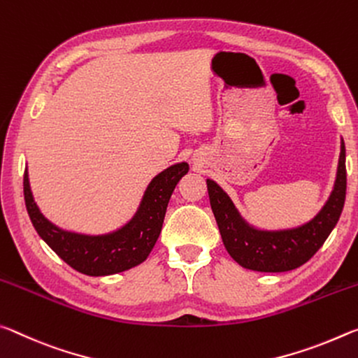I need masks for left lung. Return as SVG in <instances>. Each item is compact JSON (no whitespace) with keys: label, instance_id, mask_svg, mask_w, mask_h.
<instances>
[{"label":"left lung","instance_id":"obj_1","mask_svg":"<svg viewBox=\"0 0 358 358\" xmlns=\"http://www.w3.org/2000/svg\"><path fill=\"white\" fill-rule=\"evenodd\" d=\"M210 208L222 241L231 259L245 269L284 273L301 266L317 252L336 227L345 200V148L341 138L336 179L333 190L311 220L292 228L263 230L245 220L228 193L213 179H206Z\"/></svg>","mask_w":358,"mask_h":358}]
</instances>
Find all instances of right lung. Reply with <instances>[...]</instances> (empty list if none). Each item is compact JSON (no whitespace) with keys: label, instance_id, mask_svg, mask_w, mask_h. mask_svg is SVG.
<instances>
[{"label":"right lung","instance_id":"add662e5","mask_svg":"<svg viewBox=\"0 0 358 358\" xmlns=\"http://www.w3.org/2000/svg\"><path fill=\"white\" fill-rule=\"evenodd\" d=\"M187 173V162L174 163L158 173L145 187L133 217L101 234L63 230L47 219L34 201L28 168L23 176V195L34 230L63 262L87 276H109L138 266L148 259L160 236L169 198Z\"/></svg>","mask_w":358,"mask_h":358}]
</instances>
